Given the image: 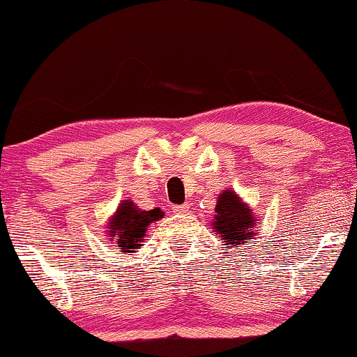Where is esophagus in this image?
Wrapping results in <instances>:
<instances>
[{"label":"esophagus","instance_id":"esophagus-1","mask_svg":"<svg viewBox=\"0 0 357 357\" xmlns=\"http://www.w3.org/2000/svg\"><path fill=\"white\" fill-rule=\"evenodd\" d=\"M188 208H190V204H178V206H173V211L176 214H184L188 211Z\"/></svg>","mask_w":357,"mask_h":357}]
</instances>
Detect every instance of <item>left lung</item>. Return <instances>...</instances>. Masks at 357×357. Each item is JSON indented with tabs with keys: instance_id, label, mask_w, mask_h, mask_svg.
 Instances as JSON below:
<instances>
[{
	"instance_id": "left-lung-1",
	"label": "left lung",
	"mask_w": 357,
	"mask_h": 357,
	"mask_svg": "<svg viewBox=\"0 0 357 357\" xmlns=\"http://www.w3.org/2000/svg\"><path fill=\"white\" fill-rule=\"evenodd\" d=\"M214 213L216 214L211 226L218 238L225 243L222 246L239 248L248 239H255L256 227H259L261 222L249 204L244 203L233 190L222 191L218 196Z\"/></svg>"
}]
</instances>
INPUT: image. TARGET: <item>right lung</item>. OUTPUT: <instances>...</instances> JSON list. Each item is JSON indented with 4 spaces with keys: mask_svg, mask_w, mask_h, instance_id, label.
Listing matches in <instances>:
<instances>
[{
    "mask_svg": "<svg viewBox=\"0 0 357 357\" xmlns=\"http://www.w3.org/2000/svg\"><path fill=\"white\" fill-rule=\"evenodd\" d=\"M162 216H165V211H161L160 208L143 211L131 199H124L108 220L106 241H116L121 252H135V249H139L144 243L149 225L160 221Z\"/></svg>",
    "mask_w": 357,
    "mask_h": 357,
    "instance_id": "add662e5",
    "label": "right lung"
}]
</instances>
